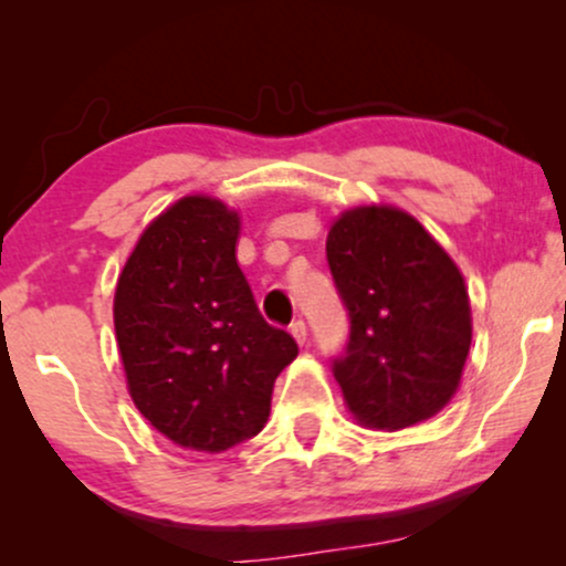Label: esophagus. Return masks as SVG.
Instances as JSON below:
<instances>
[{
  "instance_id": "1",
  "label": "esophagus",
  "mask_w": 566,
  "mask_h": 566,
  "mask_svg": "<svg viewBox=\"0 0 566 566\" xmlns=\"http://www.w3.org/2000/svg\"><path fill=\"white\" fill-rule=\"evenodd\" d=\"M290 333H292V337H295L297 343H305V337H308V327H305L303 319H295V322L290 324Z\"/></svg>"
}]
</instances>
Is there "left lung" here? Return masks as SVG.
Returning a JSON list of instances; mask_svg holds the SVG:
<instances>
[{"label": "left lung", "instance_id": "8db88e82", "mask_svg": "<svg viewBox=\"0 0 566 566\" xmlns=\"http://www.w3.org/2000/svg\"><path fill=\"white\" fill-rule=\"evenodd\" d=\"M327 263L348 311L333 356L350 412L373 428H407L452 399L471 348V305L458 265L396 207H356L335 220Z\"/></svg>", "mask_w": 566, "mask_h": 566}]
</instances>
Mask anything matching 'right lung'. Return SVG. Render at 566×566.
Here are the masks:
<instances>
[{"label": "right lung", "mask_w": 566, "mask_h": 566, "mask_svg": "<svg viewBox=\"0 0 566 566\" xmlns=\"http://www.w3.org/2000/svg\"><path fill=\"white\" fill-rule=\"evenodd\" d=\"M239 216L186 197L143 231L114 295L129 396L175 444L223 452L261 433L271 391L297 356L263 319L237 263Z\"/></svg>", "instance_id": "1"}]
</instances>
